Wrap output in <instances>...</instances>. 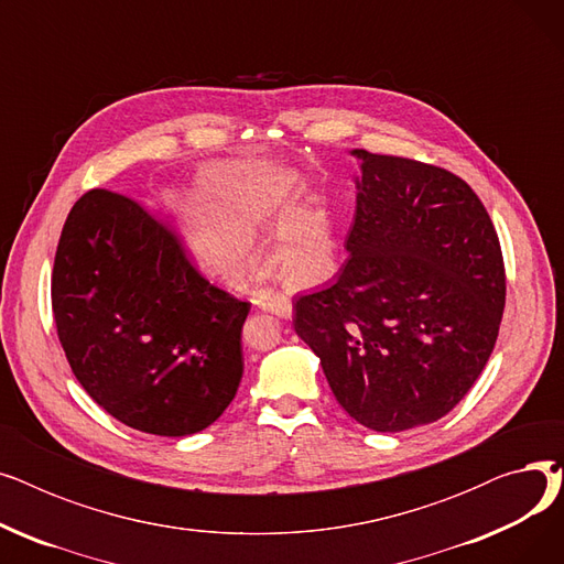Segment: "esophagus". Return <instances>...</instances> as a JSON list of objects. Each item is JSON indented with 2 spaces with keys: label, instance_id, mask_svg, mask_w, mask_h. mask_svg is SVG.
Returning a JSON list of instances; mask_svg holds the SVG:
<instances>
[{
  "label": "esophagus",
  "instance_id": "1",
  "mask_svg": "<svg viewBox=\"0 0 564 564\" xmlns=\"http://www.w3.org/2000/svg\"><path fill=\"white\" fill-rule=\"evenodd\" d=\"M256 304H258L260 311L272 313V315H276L281 319H290L292 317V304H290V300L285 297V294H279V292L276 294H267V297H258Z\"/></svg>",
  "mask_w": 564,
  "mask_h": 564
}]
</instances>
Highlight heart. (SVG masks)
<instances>
[{
	"instance_id": "1",
	"label": "heart",
	"mask_w": 564,
	"mask_h": 564,
	"mask_svg": "<svg viewBox=\"0 0 564 564\" xmlns=\"http://www.w3.org/2000/svg\"><path fill=\"white\" fill-rule=\"evenodd\" d=\"M200 192L175 194L185 242L205 274L224 283L245 281L258 260L253 230L276 232L274 260L294 283L308 285L322 274L332 253L327 207H297L294 181L288 171L207 162L196 171Z\"/></svg>"
}]
</instances>
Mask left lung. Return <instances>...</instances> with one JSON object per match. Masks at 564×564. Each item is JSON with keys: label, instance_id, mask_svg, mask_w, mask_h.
Returning <instances> with one entry per match:
<instances>
[{"label": "left lung", "instance_id": "left-lung-1", "mask_svg": "<svg viewBox=\"0 0 564 564\" xmlns=\"http://www.w3.org/2000/svg\"><path fill=\"white\" fill-rule=\"evenodd\" d=\"M249 308L137 200L91 189L68 213L52 270L56 334L84 391L121 423L158 436L210 427L240 387Z\"/></svg>", "mask_w": 564, "mask_h": 564}]
</instances>
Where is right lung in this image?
Returning <instances> with one entry per match:
<instances>
[{"label": "right lung", "instance_id": "obj_1", "mask_svg": "<svg viewBox=\"0 0 564 564\" xmlns=\"http://www.w3.org/2000/svg\"><path fill=\"white\" fill-rule=\"evenodd\" d=\"M349 258L294 297V332L349 416L375 432L430 425L485 370L506 308L496 228L462 177L357 148Z\"/></svg>", "mask_w": 564, "mask_h": 564}]
</instances>
